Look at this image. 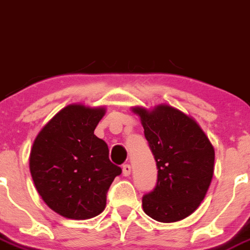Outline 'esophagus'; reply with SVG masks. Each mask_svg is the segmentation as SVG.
I'll return each instance as SVG.
<instances>
[{
    "mask_svg": "<svg viewBox=\"0 0 250 250\" xmlns=\"http://www.w3.org/2000/svg\"><path fill=\"white\" fill-rule=\"evenodd\" d=\"M122 173H123V176H129L131 175V166L129 165H123L122 167Z\"/></svg>",
    "mask_w": 250,
    "mask_h": 250,
    "instance_id": "esophagus-1",
    "label": "esophagus"
}]
</instances>
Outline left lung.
<instances>
[{
  "label": "left lung",
  "mask_w": 250,
  "mask_h": 250,
  "mask_svg": "<svg viewBox=\"0 0 250 250\" xmlns=\"http://www.w3.org/2000/svg\"><path fill=\"white\" fill-rule=\"evenodd\" d=\"M158 168L157 185L142 199L143 211L160 223L188 218L204 200L214 175L215 151L194 118L168 104L132 107Z\"/></svg>",
  "instance_id": "1"
}]
</instances>
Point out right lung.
Instances as JSON below:
<instances>
[{
  "mask_svg": "<svg viewBox=\"0 0 250 250\" xmlns=\"http://www.w3.org/2000/svg\"><path fill=\"white\" fill-rule=\"evenodd\" d=\"M105 107L69 104L41 128L30 152L35 188L50 209L64 218L99 215L121 167L109 161L107 143L94 134Z\"/></svg>",
  "mask_w": 250,
  "mask_h": 250,
  "instance_id": "right-lung-1",
  "label": "right lung"
}]
</instances>
